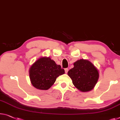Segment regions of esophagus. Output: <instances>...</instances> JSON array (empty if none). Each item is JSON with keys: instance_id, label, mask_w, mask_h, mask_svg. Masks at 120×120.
Returning a JSON list of instances; mask_svg holds the SVG:
<instances>
[{"instance_id": "esophagus-1", "label": "esophagus", "mask_w": 120, "mask_h": 120, "mask_svg": "<svg viewBox=\"0 0 120 120\" xmlns=\"http://www.w3.org/2000/svg\"><path fill=\"white\" fill-rule=\"evenodd\" d=\"M65 73H67L68 71V68H65Z\"/></svg>"}]
</instances>
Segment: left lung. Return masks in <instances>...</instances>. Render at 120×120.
<instances>
[{
  "instance_id": "left-lung-1",
  "label": "left lung",
  "mask_w": 120,
  "mask_h": 120,
  "mask_svg": "<svg viewBox=\"0 0 120 120\" xmlns=\"http://www.w3.org/2000/svg\"><path fill=\"white\" fill-rule=\"evenodd\" d=\"M67 74L74 87L82 92H87L94 88L99 78V70L88 60H78Z\"/></svg>"
}]
</instances>
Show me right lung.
<instances>
[{"mask_svg": "<svg viewBox=\"0 0 120 120\" xmlns=\"http://www.w3.org/2000/svg\"><path fill=\"white\" fill-rule=\"evenodd\" d=\"M65 74V70L49 57H40L32 64L29 69L30 81L34 87L47 90L59 76Z\"/></svg>", "mask_w": 120, "mask_h": 120, "instance_id": "right-lung-1", "label": "right lung"}]
</instances>
